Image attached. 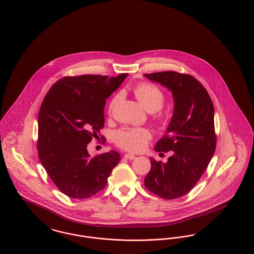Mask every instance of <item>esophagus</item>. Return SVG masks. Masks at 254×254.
I'll return each mask as SVG.
<instances>
[{"label": "esophagus", "mask_w": 254, "mask_h": 254, "mask_svg": "<svg viewBox=\"0 0 254 254\" xmlns=\"http://www.w3.org/2000/svg\"><path fill=\"white\" fill-rule=\"evenodd\" d=\"M124 157L126 158V159H128V160H133L136 158V156L133 155V154H131V153H126L125 155H124Z\"/></svg>", "instance_id": "1"}]
</instances>
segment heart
<instances>
[{"label":"heart","instance_id":"b5f03b06","mask_svg":"<svg viewBox=\"0 0 254 254\" xmlns=\"http://www.w3.org/2000/svg\"><path fill=\"white\" fill-rule=\"evenodd\" d=\"M133 93L138 102L148 112H156L164 105L166 100L164 92L152 83H139L135 86ZM119 98V94L112 98L108 105L109 112L117 104ZM156 117L158 119H163V115L161 113H157ZM150 138V131L145 127H123L115 134L117 145L130 151H140L145 149Z\"/></svg>","mask_w":254,"mask_h":254}]
</instances>
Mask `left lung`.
<instances>
[{
	"label": "left lung",
	"mask_w": 254,
	"mask_h": 254,
	"mask_svg": "<svg viewBox=\"0 0 254 254\" xmlns=\"http://www.w3.org/2000/svg\"><path fill=\"white\" fill-rule=\"evenodd\" d=\"M145 76L172 92L175 107L156 151H173L163 163L150 157L145 186L165 199L187 194L201 178L216 149L214 106L206 89L187 74L166 71Z\"/></svg>",
	"instance_id": "left-lung-1"
}]
</instances>
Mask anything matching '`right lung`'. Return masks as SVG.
<instances>
[{"label": "right lung", "mask_w": 254, "mask_h": 254, "mask_svg": "<svg viewBox=\"0 0 254 254\" xmlns=\"http://www.w3.org/2000/svg\"><path fill=\"white\" fill-rule=\"evenodd\" d=\"M127 76H65L46 94L38 115V155L63 194L78 199L97 194L119 163L115 150L91 157L87 144L105 126L106 99Z\"/></svg>", "instance_id": "obj_1"}]
</instances>
